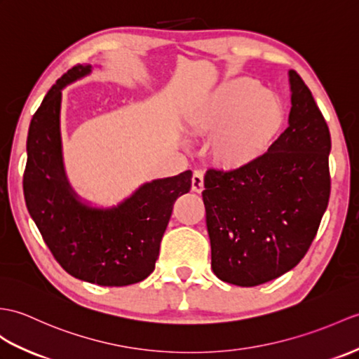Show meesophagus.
<instances>
[{"label": "esophagus", "mask_w": 359, "mask_h": 359, "mask_svg": "<svg viewBox=\"0 0 359 359\" xmlns=\"http://www.w3.org/2000/svg\"><path fill=\"white\" fill-rule=\"evenodd\" d=\"M191 187H193V191L196 193H202L203 191V172L196 170L193 172V179H191Z\"/></svg>", "instance_id": "esophagus-1"}]
</instances>
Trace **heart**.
<instances>
[{
    "mask_svg": "<svg viewBox=\"0 0 359 359\" xmlns=\"http://www.w3.org/2000/svg\"><path fill=\"white\" fill-rule=\"evenodd\" d=\"M188 123L212 135L210 153L223 168H245L269 151L286 121L283 99L252 78L226 81L188 111Z\"/></svg>",
    "mask_w": 359,
    "mask_h": 359,
    "instance_id": "obj_1",
    "label": "heart"
}]
</instances>
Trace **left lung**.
Returning a JSON list of instances; mask_svg holds the SVG:
<instances>
[{"label":"left lung","mask_w":359,"mask_h":359,"mask_svg":"<svg viewBox=\"0 0 359 359\" xmlns=\"http://www.w3.org/2000/svg\"><path fill=\"white\" fill-rule=\"evenodd\" d=\"M289 76V127L269 151L245 168H210L203 179L211 268L231 285L258 286L295 268L329 205V127L302 76Z\"/></svg>","instance_id":"8db88e82"}]
</instances>
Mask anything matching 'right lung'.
<instances>
[{"instance_id": "right-lung-1", "label": "right lung", "mask_w": 359, "mask_h": 359, "mask_svg": "<svg viewBox=\"0 0 359 359\" xmlns=\"http://www.w3.org/2000/svg\"><path fill=\"white\" fill-rule=\"evenodd\" d=\"M90 73L74 65L48 90L27 135L24 198L55 260L74 278L99 286H128L154 271L176 198L191 189L193 172L153 180L113 210L79 203L61 161V88Z\"/></svg>"}]
</instances>
